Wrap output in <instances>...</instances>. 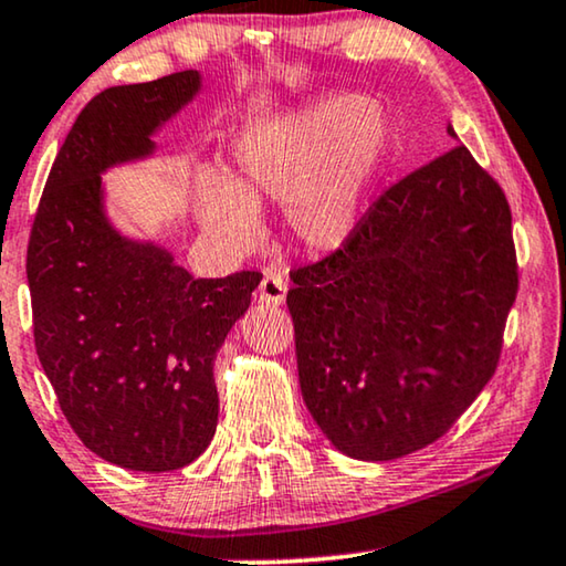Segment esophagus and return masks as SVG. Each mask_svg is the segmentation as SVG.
<instances>
[{
  "mask_svg": "<svg viewBox=\"0 0 566 566\" xmlns=\"http://www.w3.org/2000/svg\"><path fill=\"white\" fill-rule=\"evenodd\" d=\"M256 294H259L261 305H269V307L282 305L284 297H286V282L282 280L280 274H266L264 280H261Z\"/></svg>",
  "mask_w": 566,
  "mask_h": 566,
  "instance_id": "esophagus-1",
  "label": "esophagus"
}]
</instances>
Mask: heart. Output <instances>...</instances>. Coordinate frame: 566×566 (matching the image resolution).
I'll use <instances>...</instances> for the list:
<instances>
[{
	"label": "heart",
	"instance_id": "heart-1",
	"mask_svg": "<svg viewBox=\"0 0 566 566\" xmlns=\"http://www.w3.org/2000/svg\"><path fill=\"white\" fill-rule=\"evenodd\" d=\"M385 148L379 109L359 94H331L245 135L235 148L233 185L200 179V218L230 245H251L261 233L256 207L280 202L286 228L305 249L333 251L359 226Z\"/></svg>",
	"mask_w": 566,
	"mask_h": 566
}]
</instances>
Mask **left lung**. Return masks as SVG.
I'll return each instance as SVG.
<instances>
[{"label":"left lung","mask_w":566,"mask_h":566,"mask_svg":"<svg viewBox=\"0 0 566 566\" xmlns=\"http://www.w3.org/2000/svg\"><path fill=\"white\" fill-rule=\"evenodd\" d=\"M290 276L315 423L354 459L408 457L439 441L497 369L518 294L511 205L453 146L385 189L344 245Z\"/></svg>","instance_id":"left-lung-1"}]
</instances>
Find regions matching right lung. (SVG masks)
Wrapping results in <instances>:
<instances>
[{
    "mask_svg": "<svg viewBox=\"0 0 566 566\" xmlns=\"http://www.w3.org/2000/svg\"><path fill=\"white\" fill-rule=\"evenodd\" d=\"M197 90L200 74L179 71L99 92L55 156L28 241L35 352L63 416L86 449L135 472H174L207 449L214 354L261 282L195 280L102 214L99 174L150 154V133Z\"/></svg>",
    "mask_w": 566,
    "mask_h": 566,
    "instance_id": "right-lung-1",
    "label": "right lung"
}]
</instances>
